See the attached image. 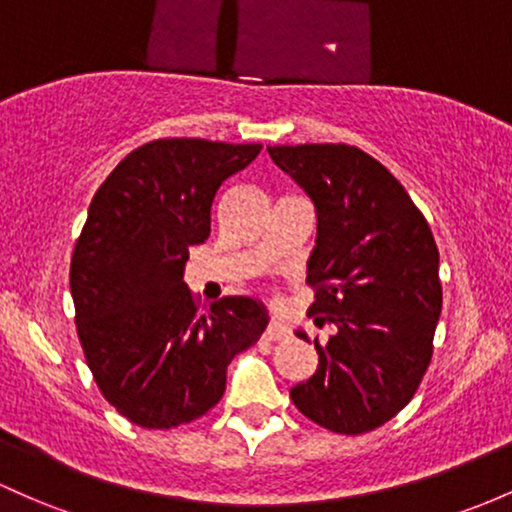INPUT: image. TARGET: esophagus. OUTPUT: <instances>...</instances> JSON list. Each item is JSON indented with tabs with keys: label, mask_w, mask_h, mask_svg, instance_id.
Here are the masks:
<instances>
[{
	"label": "esophagus",
	"mask_w": 512,
	"mask_h": 512,
	"mask_svg": "<svg viewBox=\"0 0 512 512\" xmlns=\"http://www.w3.org/2000/svg\"><path fill=\"white\" fill-rule=\"evenodd\" d=\"M265 335L269 340H282L284 335H286V328L282 323H277V320H272V323L267 325V330H265Z\"/></svg>",
	"instance_id": "esophagus-1"
}]
</instances>
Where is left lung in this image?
Instances as JSON below:
<instances>
[{
	"label": "left lung",
	"instance_id": "8db88e82",
	"mask_svg": "<svg viewBox=\"0 0 512 512\" xmlns=\"http://www.w3.org/2000/svg\"><path fill=\"white\" fill-rule=\"evenodd\" d=\"M318 216L308 316L335 333L291 401L320 428L362 435L418 391L442 311L440 252L423 213L381 162L342 143L267 148ZM303 340L306 333L296 330Z\"/></svg>",
	"mask_w": 512,
	"mask_h": 512
}]
</instances>
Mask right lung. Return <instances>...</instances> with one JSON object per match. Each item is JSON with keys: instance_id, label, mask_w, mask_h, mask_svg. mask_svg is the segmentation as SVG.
Instances as JSON below:
<instances>
[{"instance_id": "add662e5", "label": "right lung", "mask_w": 512, "mask_h": 512, "mask_svg": "<svg viewBox=\"0 0 512 512\" xmlns=\"http://www.w3.org/2000/svg\"><path fill=\"white\" fill-rule=\"evenodd\" d=\"M260 150L153 140L123 157L89 204L70 265L77 335L99 391L133 425L170 430L209 413L230 359L265 333L262 301L223 296L199 313L184 284L218 187Z\"/></svg>"}]
</instances>
